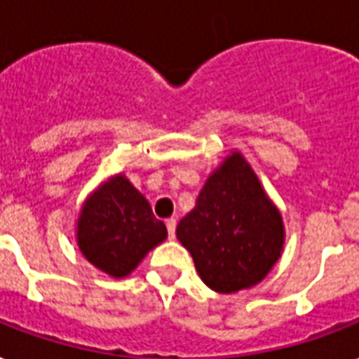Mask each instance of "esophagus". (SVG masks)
Returning a JSON list of instances; mask_svg holds the SVG:
<instances>
[{"label": "esophagus", "instance_id": "esophagus-1", "mask_svg": "<svg viewBox=\"0 0 359 359\" xmlns=\"http://www.w3.org/2000/svg\"><path fill=\"white\" fill-rule=\"evenodd\" d=\"M176 224H177V221L174 217L166 221V229H168V236H170V240H174V236H176Z\"/></svg>", "mask_w": 359, "mask_h": 359}]
</instances>
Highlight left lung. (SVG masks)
<instances>
[{
  "label": "left lung",
  "mask_w": 359,
  "mask_h": 359,
  "mask_svg": "<svg viewBox=\"0 0 359 359\" xmlns=\"http://www.w3.org/2000/svg\"><path fill=\"white\" fill-rule=\"evenodd\" d=\"M176 236L200 279L219 294L251 288L266 279L285 247V223L241 151L211 172Z\"/></svg>",
  "instance_id": "8db88e82"
}]
</instances>
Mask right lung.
Here are the masks:
<instances>
[{
	"instance_id": "right-lung-1",
	"label": "right lung",
	"mask_w": 359,
	"mask_h": 359,
	"mask_svg": "<svg viewBox=\"0 0 359 359\" xmlns=\"http://www.w3.org/2000/svg\"><path fill=\"white\" fill-rule=\"evenodd\" d=\"M166 236L165 223L123 172L88 194L76 217L80 252L114 279L127 277Z\"/></svg>"
}]
</instances>
